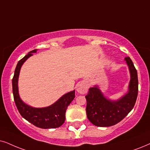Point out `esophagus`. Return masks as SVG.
I'll use <instances>...</instances> for the list:
<instances>
[{"instance_id":"34e87169","label":"esophagus","mask_w":150,"mask_h":150,"mask_svg":"<svg viewBox=\"0 0 150 150\" xmlns=\"http://www.w3.org/2000/svg\"><path fill=\"white\" fill-rule=\"evenodd\" d=\"M77 92H78L80 94H85L88 91V86L86 83L84 82H79L77 84L76 87Z\"/></svg>"}]
</instances>
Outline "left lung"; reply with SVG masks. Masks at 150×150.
I'll use <instances>...</instances> for the list:
<instances>
[{
	"instance_id": "obj_1",
	"label": "left lung",
	"mask_w": 150,
	"mask_h": 150,
	"mask_svg": "<svg viewBox=\"0 0 150 150\" xmlns=\"http://www.w3.org/2000/svg\"><path fill=\"white\" fill-rule=\"evenodd\" d=\"M130 73L128 91L116 100L104 96L98 85L89 88L86 99V115L91 122L98 127H110L116 125L132 111L137 99L138 81L136 69L132 59L125 58Z\"/></svg>"
}]
</instances>
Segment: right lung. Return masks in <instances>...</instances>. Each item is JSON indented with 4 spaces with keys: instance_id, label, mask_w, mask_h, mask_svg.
Listing matches in <instances>:
<instances>
[{
    "instance_id": "right-lung-1",
    "label": "right lung",
    "mask_w": 150,
    "mask_h": 150,
    "mask_svg": "<svg viewBox=\"0 0 150 150\" xmlns=\"http://www.w3.org/2000/svg\"><path fill=\"white\" fill-rule=\"evenodd\" d=\"M37 50L36 49L30 51L17 64L12 79V91L15 104L21 116L37 127L42 129L59 127L65 121L66 111L68 106L75 97V90L64 94L50 106L42 108L31 107L25 103L20 98L18 81L21 69L24 62L33 55V53L37 52Z\"/></svg>"
}]
</instances>
